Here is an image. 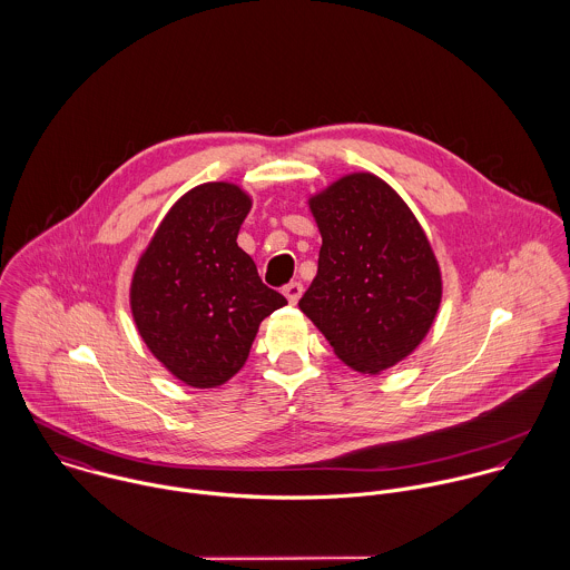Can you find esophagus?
Instances as JSON below:
<instances>
[{
  "label": "esophagus",
  "instance_id": "obj_1",
  "mask_svg": "<svg viewBox=\"0 0 570 570\" xmlns=\"http://www.w3.org/2000/svg\"><path fill=\"white\" fill-rule=\"evenodd\" d=\"M283 294H285L289 305H296L301 301V296H303V285L301 283H289V285L283 287Z\"/></svg>",
  "mask_w": 570,
  "mask_h": 570
}]
</instances>
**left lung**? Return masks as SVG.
Here are the masks:
<instances>
[{
  "label": "left lung",
  "instance_id": "1",
  "mask_svg": "<svg viewBox=\"0 0 570 570\" xmlns=\"http://www.w3.org/2000/svg\"><path fill=\"white\" fill-rule=\"evenodd\" d=\"M323 245L301 312L353 371L380 375L423 342L443 281L406 202L373 173H348L309 199Z\"/></svg>",
  "mask_w": 570,
  "mask_h": 570
}]
</instances>
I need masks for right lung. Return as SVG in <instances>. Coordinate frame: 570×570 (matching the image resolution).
I'll use <instances>...</instances> for the list:
<instances>
[{"label": "right lung", "instance_id": "right-lung-1", "mask_svg": "<svg viewBox=\"0 0 570 570\" xmlns=\"http://www.w3.org/2000/svg\"><path fill=\"white\" fill-rule=\"evenodd\" d=\"M252 197L233 181H206L164 215L131 276V316L164 368L193 389L235 377L258 325L287 301L263 285L237 244Z\"/></svg>", "mask_w": 570, "mask_h": 570}]
</instances>
